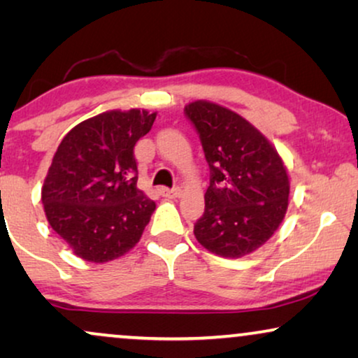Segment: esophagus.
<instances>
[{"instance_id": "34e87169", "label": "esophagus", "mask_w": 358, "mask_h": 358, "mask_svg": "<svg viewBox=\"0 0 358 358\" xmlns=\"http://www.w3.org/2000/svg\"><path fill=\"white\" fill-rule=\"evenodd\" d=\"M159 192L163 197H168V199H178L182 195V190H180V187H174V189H159Z\"/></svg>"}]
</instances>
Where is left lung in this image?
<instances>
[{"mask_svg": "<svg viewBox=\"0 0 358 358\" xmlns=\"http://www.w3.org/2000/svg\"><path fill=\"white\" fill-rule=\"evenodd\" d=\"M184 114L210 168L195 238L217 256H246L275 233L287 213L290 180L283 161L256 127L227 107L195 101Z\"/></svg>", "mask_w": 358, "mask_h": 358, "instance_id": "1", "label": "left lung"}]
</instances>
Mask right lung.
<instances>
[{
  "label": "right lung",
  "mask_w": 358,
  "mask_h": 358,
  "mask_svg": "<svg viewBox=\"0 0 358 358\" xmlns=\"http://www.w3.org/2000/svg\"><path fill=\"white\" fill-rule=\"evenodd\" d=\"M156 114L109 110L71 129L53 156L42 203L78 257L109 262L140 241L156 203L136 187L135 143Z\"/></svg>",
  "instance_id": "obj_1"
}]
</instances>
